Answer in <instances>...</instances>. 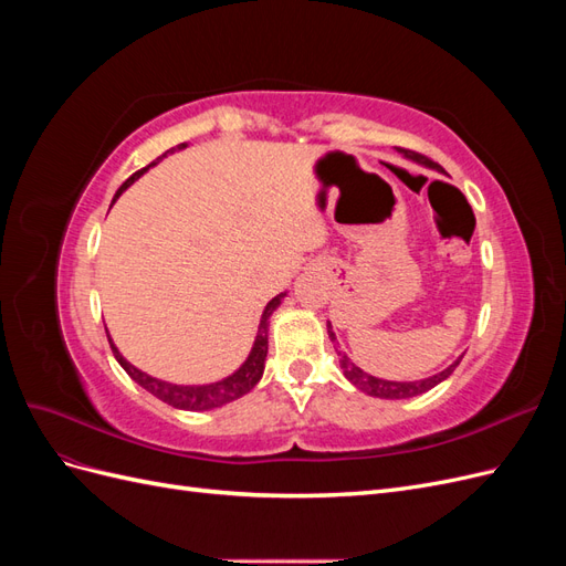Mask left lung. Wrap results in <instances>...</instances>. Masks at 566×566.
Returning <instances> with one entry per match:
<instances>
[{
	"label": "left lung",
	"mask_w": 566,
	"mask_h": 566,
	"mask_svg": "<svg viewBox=\"0 0 566 566\" xmlns=\"http://www.w3.org/2000/svg\"><path fill=\"white\" fill-rule=\"evenodd\" d=\"M399 153H401V156H403L406 160H413V163H418V165H422V167H430V169H439V165H437V163H432L430 158L420 156V153H416V150L399 148ZM328 335H331V342H337V337H335V333H333V325H331V323H328ZM337 356H339V368H342V373H345V378H347L356 389H361L364 394H368V397L391 399V401H394V399L420 397V394L430 391L432 387H437L439 382H443V380L449 378V375L455 370V366L460 364V358H462V356H460L458 361H453L449 368H443V370H439V373L430 375V378L413 380V382H397V380H382V378H375V375H368L366 370L358 368L347 354L337 352Z\"/></svg>",
	"instance_id": "left-lung-1"
}]
</instances>
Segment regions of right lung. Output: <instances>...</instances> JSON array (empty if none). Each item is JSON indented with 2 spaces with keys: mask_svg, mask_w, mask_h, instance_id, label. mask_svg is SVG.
Returning <instances> with one entry per match:
<instances>
[{
  "mask_svg": "<svg viewBox=\"0 0 566 566\" xmlns=\"http://www.w3.org/2000/svg\"><path fill=\"white\" fill-rule=\"evenodd\" d=\"M184 148H186V144H179L177 148H169V150L163 153V156H160L156 163H150L148 167L139 169V172H134L123 186L117 188V193H115L113 202H115L119 196H123V191H127V188H129L136 179H139L142 175H146L153 165H158L163 158L172 156V153L184 150ZM285 295H287V293L276 295V297H273V300L264 306L262 318H260V328H256V335H254V342H252V349H250L245 361L241 364V368L233 370L231 375H227V378H221V380H217V382H208V385H175V382H167V380H160V378H153V375H148V373L139 370L136 366H132V364L127 361V358H125L123 354H119V349L115 347V342H113L111 335H108L111 349H113V354H115V358H117V364L125 368V373L129 375V378H132L136 385H142L148 394H153V397L165 401V403H169L172 408H181V410H212V408H221V406H227V403H231V401H235V399H241L243 394H248L256 382L262 380L266 352H269V318H271L273 312L279 310ZM106 333H108V331H106Z\"/></svg>",
  "mask_w": 566,
  "mask_h": 566,
  "instance_id": "obj_1",
  "label": "right lung"
}]
</instances>
